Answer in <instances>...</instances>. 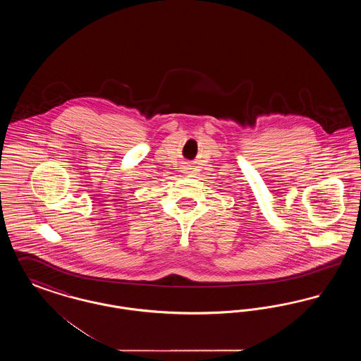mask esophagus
I'll use <instances>...</instances> for the list:
<instances>
[{
  "mask_svg": "<svg viewBox=\"0 0 361 361\" xmlns=\"http://www.w3.org/2000/svg\"><path fill=\"white\" fill-rule=\"evenodd\" d=\"M185 169H187V171H189V169H192V168H190V165H188V164H187V165H185Z\"/></svg>",
  "mask_w": 361,
  "mask_h": 361,
  "instance_id": "obj_1",
  "label": "esophagus"
}]
</instances>
